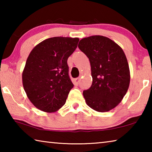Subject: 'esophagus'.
<instances>
[{
	"label": "esophagus",
	"mask_w": 152,
	"mask_h": 152,
	"mask_svg": "<svg viewBox=\"0 0 152 152\" xmlns=\"http://www.w3.org/2000/svg\"><path fill=\"white\" fill-rule=\"evenodd\" d=\"M80 78H76L74 80V84H76V85H78L80 84Z\"/></svg>",
	"instance_id": "34e87169"
}]
</instances>
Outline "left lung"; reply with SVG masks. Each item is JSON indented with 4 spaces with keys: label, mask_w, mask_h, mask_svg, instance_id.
<instances>
[{
    "label": "left lung",
    "mask_w": 152,
    "mask_h": 152,
    "mask_svg": "<svg viewBox=\"0 0 152 152\" xmlns=\"http://www.w3.org/2000/svg\"><path fill=\"white\" fill-rule=\"evenodd\" d=\"M78 48L88 58L91 67L92 85L83 91L86 103L96 111H109L121 102L129 86V67L124 51L102 35L83 38Z\"/></svg>",
    "instance_id": "obj_1"
}]
</instances>
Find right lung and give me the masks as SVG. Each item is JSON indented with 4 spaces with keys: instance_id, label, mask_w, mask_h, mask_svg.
I'll return each mask as SVG.
<instances>
[{
    "instance_id": "right-lung-1",
    "label": "right lung",
    "mask_w": 152,
    "mask_h": 152,
    "mask_svg": "<svg viewBox=\"0 0 152 152\" xmlns=\"http://www.w3.org/2000/svg\"><path fill=\"white\" fill-rule=\"evenodd\" d=\"M78 42L77 37H51L40 42L30 52L22 81L28 99L37 109L53 113L65 104L74 86L67 60Z\"/></svg>"
}]
</instances>
